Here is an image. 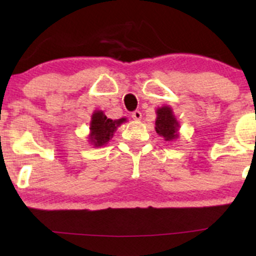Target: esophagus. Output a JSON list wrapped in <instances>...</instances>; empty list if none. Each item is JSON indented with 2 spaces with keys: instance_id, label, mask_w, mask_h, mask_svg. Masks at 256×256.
Listing matches in <instances>:
<instances>
[{
  "instance_id": "esophagus-1",
  "label": "esophagus",
  "mask_w": 256,
  "mask_h": 256,
  "mask_svg": "<svg viewBox=\"0 0 256 256\" xmlns=\"http://www.w3.org/2000/svg\"><path fill=\"white\" fill-rule=\"evenodd\" d=\"M131 116H132V119L134 120V122H140V120L142 119V113H140V110H134V113L131 114Z\"/></svg>"
}]
</instances>
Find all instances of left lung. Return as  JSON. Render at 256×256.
<instances>
[{
  "mask_svg": "<svg viewBox=\"0 0 256 256\" xmlns=\"http://www.w3.org/2000/svg\"><path fill=\"white\" fill-rule=\"evenodd\" d=\"M179 128L180 125L170 106H162L158 108L155 131L158 136L165 138L166 142H172L179 137Z\"/></svg>",
  "mask_w": 256,
  "mask_h": 256,
  "instance_id": "1",
  "label": "left lung"
}]
</instances>
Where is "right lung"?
Segmentation results:
<instances>
[{"instance_id": "1", "label": "right lung", "mask_w": 256, "mask_h": 256, "mask_svg": "<svg viewBox=\"0 0 256 256\" xmlns=\"http://www.w3.org/2000/svg\"><path fill=\"white\" fill-rule=\"evenodd\" d=\"M128 122L126 118L118 120H112L104 116V110H95L91 116L90 120V134L88 138L94 148H101L108 144V142L113 138V134L118 130L122 124Z\"/></svg>"}]
</instances>
